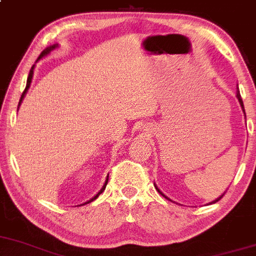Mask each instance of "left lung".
<instances>
[{"mask_svg": "<svg viewBox=\"0 0 256 256\" xmlns=\"http://www.w3.org/2000/svg\"><path fill=\"white\" fill-rule=\"evenodd\" d=\"M236 97H238V100H239V104H240V106H242V110H243L244 114H246V110H244L243 100H242V97H240V92H239V88H238V90H236ZM155 187H156V186H155ZM156 190H158V192H160V190H159V188H158V187H156ZM160 194H162V192H160ZM162 196H164V197H165V198H168V197H166V196H165V194H162ZM222 197H223V194H222V196H220V198H217V200H216V201H213V204H216V202H217V201H220V198H222Z\"/></svg>", "mask_w": 256, "mask_h": 256, "instance_id": "obj_1", "label": "left lung"}]
</instances>
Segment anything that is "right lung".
Listing matches in <instances>:
<instances>
[{
  "label": "right lung",
  "instance_id": "1",
  "mask_svg": "<svg viewBox=\"0 0 256 256\" xmlns=\"http://www.w3.org/2000/svg\"><path fill=\"white\" fill-rule=\"evenodd\" d=\"M56 46H58V44H55V46H49V48L44 49V50H43V52H40V55H39V58H38V59H40V58H42V56H44V55H46V54H48V52H50V50L55 49V48H56ZM33 69H34V65H33V66H32V69H30V75H28V78H27V86H26V90H24V91H23L22 96H20V104H18V106H20V102H22V100H23V97H24V94H26V92H27V90H28V88H30V82H32V78H33ZM107 182H108V178H107L106 182H104V187H102V188H101V191H100V192H98V194H96V196H94V198H91V200H90V201H88V202H86V204H90V202H92V201H94V200H96V198H97V197H98V196H100V194H102V192H104V188H106V185H107Z\"/></svg>",
  "mask_w": 256,
  "mask_h": 256
}]
</instances>
